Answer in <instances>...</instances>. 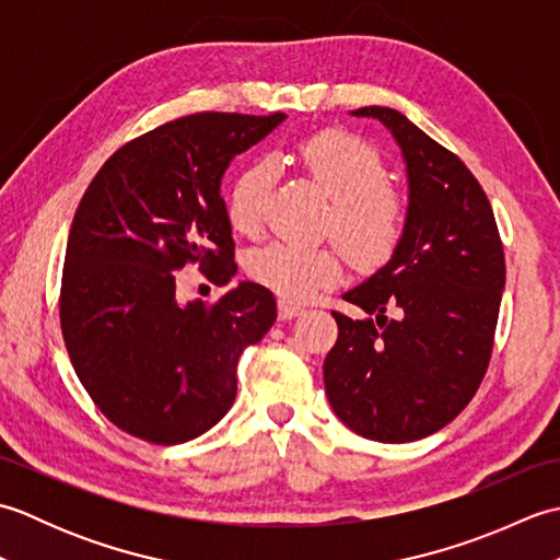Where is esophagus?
Instances as JSON below:
<instances>
[{
	"label": "esophagus",
	"instance_id": "obj_1",
	"mask_svg": "<svg viewBox=\"0 0 560 560\" xmlns=\"http://www.w3.org/2000/svg\"><path fill=\"white\" fill-rule=\"evenodd\" d=\"M277 307H279V317H281V319H293L295 315L303 313V307H301L299 303L289 301V299H279Z\"/></svg>",
	"mask_w": 560,
	"mask_h": 560
}]
</instances>
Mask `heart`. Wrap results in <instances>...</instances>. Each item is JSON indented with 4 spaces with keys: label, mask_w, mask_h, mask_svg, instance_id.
Returning a JSON list of instances; mask_svg holds the SVG:
<instances>
[{
    "label": "heart",
    "mask_w": 560,
    "mask_h": 560,
    "mask_svg": "<svg viewBox=\"0 0 560 560\" xmlns=\"http://www.w3.org/2000/svg\"><path fill=\"white\" fill-rule=\"evenodd\" d=\"M305 175L331 201L327 231L359 267H377L395 253L404 233V207L387 189V168L375 147L347 132H323L295 151ZM273 183V163L257 161L235 177L229 197V221L237 233L257 235ZM247 273L261 287L287 299H305L331 287L343 273L335 247L269 243L245 259Z\"/></svg>",
    "instance_id": "b5f03b06"
}]
</instances>
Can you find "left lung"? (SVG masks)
I'll use <instances>...</instances> for the list:
<instances>
[{"mask_svg": "<svg viewBox=\"0 0 560 560\" xmlns=\"http://www.w3.org/2000/svg\"><path fill=\"white\" fill-rule=\"evenodd\" d=\"M351 115L387 127L409 205L387 265L343 293L375 319L331 313L339 339L323 365L325 392L353 433L411 443L447 425L481 385L505 289L503 243L489 199L455 153L392 108Z\"/></svg>", "mask_w": 560, "mask_h": 560, "instance_id": "1", "label": "left lung"}]
</instances>
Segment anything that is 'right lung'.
<instances>
[{"instance_id": "add662e5", "label": "right lung", "mask_w": 560, "mask_h": 560, "mask_svg": "<svg viewBox=\"0 0 560 560\" xmlns=\"http://www.w3.org/2000/svg\"><path fill=\"white\" fill-rule=\"evenodd\" d=\"M287 115L197 113L129 141L93 177L71 221L59 319L96 407L141 440L187 443L235 399V365L277 319L269 289L241 281L219 303H180L175 271L199 261L225 287L237 265L221 180Z\"/></svg>"}]
</instances>
